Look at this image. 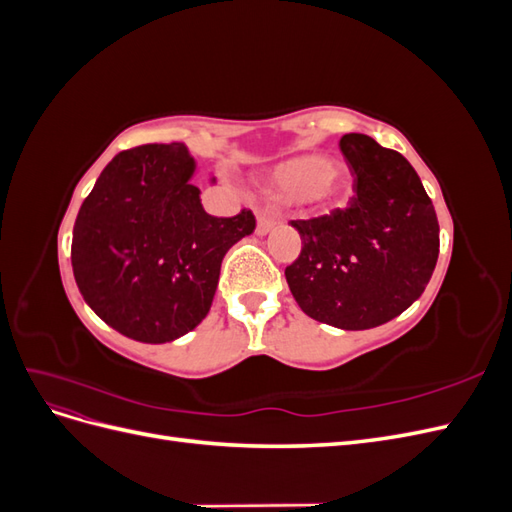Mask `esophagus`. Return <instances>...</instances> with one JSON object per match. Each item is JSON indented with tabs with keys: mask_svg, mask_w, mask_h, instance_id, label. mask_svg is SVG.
I'll return each mask as SVG.
<instances>
[{
	"mask_svg": "<svg viewBox=\"0 0 512 512\" xmlns=\"http://www.w3.org/2000/svg\"><path fill=\"white\" fill-rule=\"evenodd\" d=\"M280 224V218H277L275 213H267V211H262V213H258V222H256V235L258 237H265V235H269V232Z\"/></svg>",
	"mask_w": 512,
	"mask_h": 512,
	"instance_id": "1",
	"label": "esophagus"
}]
</instances>
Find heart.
I'll list each match as a JSON object with an SVG mask.
<instances>
[{
    "mask_svg": "<svg viewBox=\"0 0 512 512\" xmlns=\"http://www.w3.org/2000/svg\"><path fill=\"white\" fill-rule=\"evenodd\" d=\"M348 183L346 168L318 153H303L271 168L269 188L286 200L320 209L342 196Z\"/></svg>",
    "mask_w": 512,
    "mask_h": 512,
    "instance_id": "b5f03b06",
    "label": "heart"
}]
</instances>
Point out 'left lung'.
I'll return each instance as SVG.
<instances>
[{"mask_svg": "<svg viewBox=\"0 0 512 512\" xmlns=\"http://www.w3.org/2000/svg\"><path fill=\"white\" fill-rule=\"evenodd\" d=\"M339 149L354 177V196L346 209L290 222L303 247L286 267V282L309 318L365 331L421 297L438 262L440 226L401 153L356 132L344 134Z\"/></svg>", "mask_w": 512, "mask_h": 512, "instance_id": "1", "label": "left lung"}]
</instances>
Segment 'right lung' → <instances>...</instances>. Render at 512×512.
Wrapping results in <instances>:
<instances>
[{"instance_id":"obj_1","label":"right lung","mask_w":512,"mask_h":512,"mask_svg":"<svg viewBox=\"0 0 512 512\" xmlns=\"http://www.w3.org/2000/svg\"><path fill=\"white\" fill-rule=\"evenodd\" d=\"M194 170L183 143L121 151L76 215V286L108 327L136 342L166 344L196 329L226 252L256 228L247 209L209 215L190 181Z\"/></svg>"}]
</instances>
